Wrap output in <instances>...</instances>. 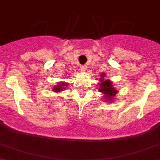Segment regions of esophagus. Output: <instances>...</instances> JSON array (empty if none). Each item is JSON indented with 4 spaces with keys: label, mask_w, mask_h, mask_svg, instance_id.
<instances>
[{
    "label": "esophagus",
    "mask_w": 160,
    "mask_h": 160,
    "mask_svg": "<svg viewBox=\"0 0 160 160\" xmlns=\"http://www.w3.org/2000/svg\"><path fill=\"white\" fill-rule=\"evenodd\" d=\"M80 71H87V67H86V66H80Z\"/></svg>",
    "instance_id": "obj_1"
}]
</instances>
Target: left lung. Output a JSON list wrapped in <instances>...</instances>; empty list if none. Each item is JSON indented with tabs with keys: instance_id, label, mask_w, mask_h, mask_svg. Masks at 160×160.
I'll return each instance as SVG.
<instances>
[{
	"instance_id": "1",
	"label": "left lung",
	"mask_w": 160,
	"mask_h": 160,
	"mask_svg": "<svg viewBox=\"0 0 160 160\" xmlns=\"http://www.w3.org/2000/svg\"><path fill=\"white\" fill-rule=\"evenodd\" d=\"M101 79L100 81H102L100 84V88H99V91L102 92V93H104L105 97L106 98H108L107 99L110 100L112 98H113V97L115 96V94L117 93V90L113 88V85L112 84V82H110L109 80H102V78L104 77L105 74H102L101 75Z\"/></svg>"
}]
</instances>
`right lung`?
Segmentation results:
<instances>
[{"mask_svg":"<svg viewBox=\"0 0 160 160\" xmlns=\"http://www.w3.org/2000/svg\"><path fill=\"white\" fill-rule=\"evenodd\" d=\"M65 86V84L64 83H59V84H58V86L54 87V89H53V91L54 92H59V91H62L63 90V89H64Z\"/></svg>","mask_w":160,"mask_h":160,"instance_id":"right-lung-1","label":"right lung"}]
</instances>
